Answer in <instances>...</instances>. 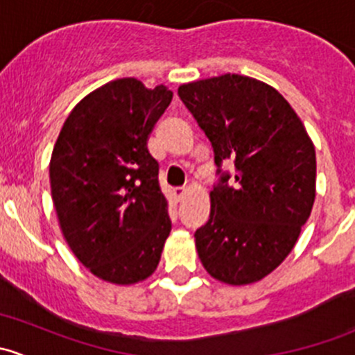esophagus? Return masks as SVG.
I'll return each mask as SVG.
<instances>
[{"mask_svg":"<svg viewBox=\"0 0 355 355\" xmlns=\"http://www.w3.org/2000/svg\"><path fill=\"white\" fill-rule=\"evenodd\" d=\"M185 194H187V189H185V187H177V189H173V198L177 199V200L184 199Z\"/></svg>","mask_w":355,"mask_h":355,"instance_id":"1","label":"esophagus"}]
</instances>
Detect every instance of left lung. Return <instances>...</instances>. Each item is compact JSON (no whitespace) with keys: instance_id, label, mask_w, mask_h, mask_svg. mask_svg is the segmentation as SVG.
<instances>
[{"instance_id":"obj_1","label":"left lung","mask_w":355,"mask_h":355,"mask_svg":"<svg viewBox=\"0 0 355 355\" xmlns=\"http://www.w3.org/2000/svg\"><path fill=\"white\" fill-rule=\"evenodd\" d=\"M218 166L211 213L194 234L207 273L230 285L270 275L295 245L316 198V153L287 99L237 73L178 87ZM234 160L232 178L220 170Z\"/></svg>"}]
</instances>
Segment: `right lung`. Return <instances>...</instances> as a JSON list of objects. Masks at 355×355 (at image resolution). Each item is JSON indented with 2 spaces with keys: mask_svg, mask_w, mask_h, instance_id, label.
<instances>
[{
  "mask_svg": "<svg viewBox=\"0 0 355 355\" xmlns=\"http://www.w3.org/2000/svg\"><path fill=\"white\" fill-rule=\"evenodd\" d=\"M164 85L118 78L68 114L49 163L63 237L101 280L130 285L155 273L171 230L148 137L171 103Z\"/></svg>",
  "mask_w": 355,
  "mask_h": 355,
  "instance_id": "right-lung-1",
  "label": "right lung"
}]
</instances>
